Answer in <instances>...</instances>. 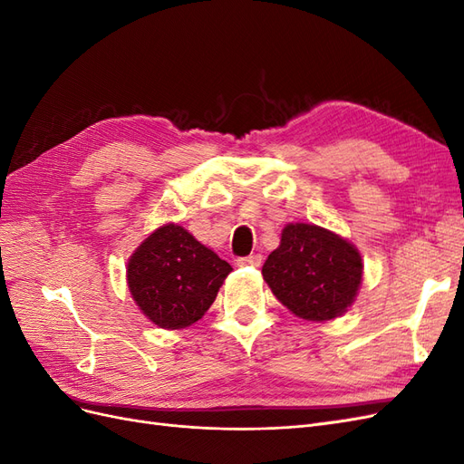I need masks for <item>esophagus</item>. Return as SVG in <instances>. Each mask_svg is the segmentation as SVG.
<instances>
[{"label": "esophagus", "mask_w": 464, "mask_h": 464, "mask_svg": "<svg viewBox=\"0 0 464 464\" xmlns=\"http://www.w3.org/2000/svg\"><path fill=\"white\" fill-rule=\"evenodd\" d=\"M236 263L240 266H259L263 263V257L259 254H256V256H247V257H237Z\"/></svg>", "instance_id": "1"}]
</instances>
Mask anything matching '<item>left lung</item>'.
Returning a JSON list of instances; mask_svg holds the SVG:
<instances>
[{"mask_svg": "<svg viewBox=\"0 0 464 464\" xmlns=\"http://www.w3.org/2000/svg\"><path fill=\"white\" fill-rule=\"evenodd\" d=\"M362 257L353 244L315 224H288L266 257L263 278L292 314L307 321L339 317L362 283Z\"/></svg>", "mask_w": 464, "mask_h": 464, "instance_id": "8db88e82", "label": "left lung"}]
</instances>
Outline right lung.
<instances>
[{"label":"right lung","instance_id":"right-lung-1","mask_svg":"<svg viewBox=\"0 0 464 464\" xmlns=\"http://www.w3.org/2000/svg\"><path fill=\"white\" fill-rule=\"evenodd\" d=\"M232 266L178 224L154 230L128 263V285L141 312L162 329L201 319Z\"/></svg>","mask_w":464,"mask_h":464}]
</instances>
